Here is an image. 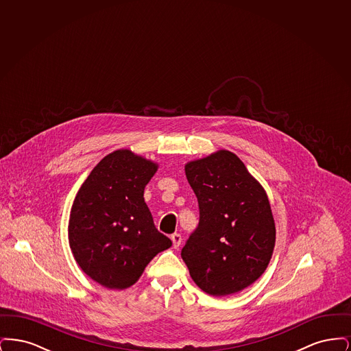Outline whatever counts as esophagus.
<instances>
[{"instance_id":"obj_1","label":"esophagus","mask_w":351,"mask_h":351,"mask_svg":"<svg viewBox=\"0 0 351 351\" xmlns=\"http://www.w3.org/2000/svg\"><path fill=\"white\" fill-rule=\"evenodd\" d=\"M171 239H172V245L175 249H179V246L182 245V235L179 233H173L171 235Z\"/></svg>"}]
</instances>
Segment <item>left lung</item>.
Segmentation results:
<instances>
[{
	"instance_id": "8db88e82",
	"label": "left lung",
	"mask_w": 351,
	"mask_h": 351,
	"mask_svg": "<svg viewBox=\"0 0 351 351\" xmlns=\"http://www.w3.org/2000/svg\"><path fill=\"white\" fill-rule=\"evenodd\" d=\"M185 175L200 221L182 258L204 292L237 293L261 278L272 256L276 230L266 191L228 150L186 163Z\"/></svg>"
}]
</instances>
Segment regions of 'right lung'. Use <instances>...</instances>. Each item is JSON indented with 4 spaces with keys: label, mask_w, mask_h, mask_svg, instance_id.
<instances>
[{
    "label": "right lung",
    "mask_w": 351,
    "mask_h": 351,
    "mask_svg": "<svg viewBox=\"0 0 351 351\" xmlns=\"http://www.w3.org/2000/svg\"><path fill=\"white\" fill-rule=\"evenodd\" d=\"M158 165L130 150L106 155L80 186L69 216L75 261L95 282L125 289L172 242L159 233L143 199Z\"/></svg>",
    "instance_id": "1"
}]
</instances>
